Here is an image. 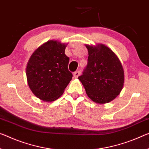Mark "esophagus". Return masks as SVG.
Returning a JSON list of instances; mask_svg holds the SVG:
<instances>
[{
    "mask_svg": "<svg viewBox=\"0 0 149 149\" xmlns=\"http://www.w3.org/2000/svg\"><path fill=\"white\" fill-rule=\"evenodd\" d=\"M80 74H81V71H79V70H78V71H75L74 73H73V75H74V77L75 78H78V77H79Z\"/></svg>",
    "mask_w": 149,
    "mask_h": 149,
    "instance_id": "34e87169",
    "label": "esophagus"
}]
</instances>
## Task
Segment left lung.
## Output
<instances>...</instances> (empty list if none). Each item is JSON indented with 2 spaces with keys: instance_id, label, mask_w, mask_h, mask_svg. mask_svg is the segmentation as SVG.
Segmentation results:
<instances>
[{
  "instance_id": "left-lung-1",
  "label": "left lung",
  "mask_w": 149,
  "mask_h": 149,
  "mask_svg": "<svg viewBox=\"0 0 149 149\" xmlns=\"http://www.w3.org/2000/svg\"><path fill=\"white\" fill-rule=\"evenodd\" d=\"M86 47L88 51L87 65L78 79L91 100L97 103H107L119 95L123 88L125 77L122 65L106 46Z\"/></svg>"
}]
</instances>
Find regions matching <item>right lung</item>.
Listing matches in <instances>:
<instances>
[{"label": "right lung", "mask_w": 149, "mask_h": 149, "mask_svg": "<svg viewBox=\"0 0 149 149\" xmlns=\"http://www.w3.org/2000/svg\"><path fill=\"white\" fill-rule=\"evenodd\" d=\"M65 48V44L56 40L48 41L34 52L27 64L29 87L44 101H53L60 97L72 79Z\"/></svg>", "instance_id": "1"}]
</instances>
